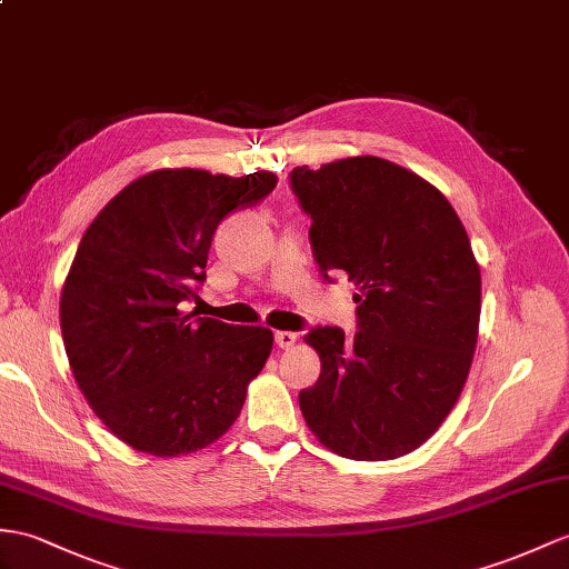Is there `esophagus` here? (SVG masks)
<instances>
[{"label":"esophagus","instance_id":"1","mask_svg":"<svg viewBox=\"0 0 569 569\" xmlns=\"http://www.w3.org/2000/svg\"><path fill=\"white\" fill-rule=\"evenodd\" d=\"M274 342L280 345L282 350H289L297 342V332H292V330H277L274 332Z\"/></svg>","mask_w":569,"mask_h":569}]
</instances>
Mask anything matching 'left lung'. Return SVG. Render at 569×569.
Wrapping results in <instances>:
<instances>
[{
	"label": "left lung",
	"instance_id": "left-lung-1",
	"mask_svg": "<svg viewBox=\"0 0 569 569\" xmlns=\"http://www.w3.org/2000/svg\"><path fill=\"white\" fill-rule=\"evenodd\" d=\"M323 277L355 282L357 332L311 328L321 377L299 393L309 429L332 453L389 461L432 437L459 400L480 321V268L449 200L379 157L289 176Z\"/></svg>",
	"mask_w": 569,
	"mask_h": 569
}]
</instances>
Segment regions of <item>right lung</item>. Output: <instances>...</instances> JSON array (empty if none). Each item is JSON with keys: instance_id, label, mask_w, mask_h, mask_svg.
<instances>
[{"instance_id": "obj_1", "label": "right lung", "mask_w": 569, "mask_h": 569, "mask_svg": "<svg viewBox=\"0 0 569 569\" xmlns=\"http://www.w3.org/2000/svg\"><path fill=\"white\" fill-rule=\"evenodd\" d=\"M270 171L159 169L91 221L60 297L69 367L124 445L151 456L210 447L237 422L272 330L180 311L198 297L219 221L270 196Z\"/></svg>"}]
</instances>
